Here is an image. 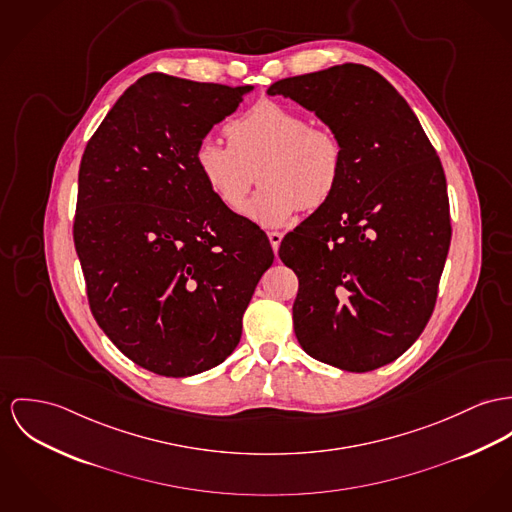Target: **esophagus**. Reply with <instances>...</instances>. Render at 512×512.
<instances>
[{"instance_id": "obj_1", "label": "esophagus", "mask_w": 512, "mask_h": 512, "mask_svg": "<svg viewBox=\"0 0 512 512\" xmlns=\"http://www.w3.org/2000/svg\"><path fill=\"white\" fill-rule=\"evenodd\" d=\"M282 237H284V234H280V232H269V241H271V245H273L275 251H278Z\"/></svg>"}]
</instances>
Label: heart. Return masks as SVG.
I'll use <instances>...</instances> for the list:
<instances>
[{"mask_svg": "<svg viewBox=\"0 0 512 512\" xmlns=\"http://www.w3.org/2000/svg\"><path fill=\"white\" fill-rule=\"evenodd\" d=\"M228 146L202 138L195 167L208 193L239 210L255 179L263 187L245 214L267 228L284 226L302 208L325 206L341 187L345 146L327 126L275 101H261L226 124ZM258 175H254V171Z\"/></svg>", "mask_w": 512, "mask_h": 512, "instance_id": "heart-1", "label": "heart"}]
</instances>
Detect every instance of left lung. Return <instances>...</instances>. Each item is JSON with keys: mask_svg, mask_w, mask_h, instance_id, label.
<instances>
[{"mask_svg": "<svg viewBox=\"0 0 512 512\" xmlns=\"http://www.w3.org/2000/svg\"><path fill=\"white\" fill-rule=\"evenodd\" d=\"M267 93L314 111L345 146L339 191L278 249L300 282L298 343L341 370H376L433 315L452 237L442 163L407 101L368 66L280 79Z\"/></svg>", "mask_w": 512, "mask_h": 512, "instance_id": "left-lung-1", "label": "left lung"}]
</instances>
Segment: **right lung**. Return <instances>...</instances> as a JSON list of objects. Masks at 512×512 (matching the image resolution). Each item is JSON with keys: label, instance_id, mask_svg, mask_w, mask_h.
Returning <instances> with one entry per match:
<instances>
[{"label": "right lung", "instance_id": "add662e5", "mask_svg": "<svg viewBox=\"0 0 512 512\" xmlns=\"http://www.w3.org/2000/svg\"><path fill=\"white\" fill-rule=\"evenodd\" d=\"M253 87L148 74L85 146L74 243L91 314L138 366L185 378L224 362L275 253L222 206L195 167L198 142Z\"/></svg>", "mask_w": 512, "mask_h": 512}]
</instances>
